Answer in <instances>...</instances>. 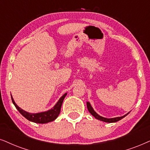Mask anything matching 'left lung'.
Instances as JSON below:
<instances>
[{
    "label": "left lung",
    "instance_id": "left-lung-1",
    "mask_svg": "<svg viewBox=\"0 0 150 150\" xmlns=\"http://www.w3.org/2000/svg\"><path fill=\"white\" fill-rule=\"evenodd\" d=\"M86 104H87V108H88V110L89 112L91 113V115H93L95 119H98V120L104 121V122H107V123H115V122H117V121H118L119 120H121V119H122L123 117H125V116H127L129 114V112H128L127 114H126V115H125L124 116H122V117H115V118L108 119V118H105V117H101V116H99L98 114H97L95 110H94L93 108V107L91 106V103H90L89 102H86Z\"/></svg>",
    "mask_w": 150,
    "mask_h": 150
}]
</instances>
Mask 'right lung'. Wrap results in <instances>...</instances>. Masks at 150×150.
Instances as JSON below:
<instances>
[{
  "instance_id": "obj_1",
  "label": "right lung",
  "mask_w": 150,
  "mask_h": 150,
  "mask_svg": "<svg viewBox=\"0 0 150 150\" xmlns=\"http://www.w3.org/2000/svg\"><path fill=\"white\" fill-rule=\"evenodd\" d=\"M67 93H65L62 97H61V98L59 99V101H57L56 104L53 107V108H51L49 110L45 111V112H42L39 113H29L27 112L25 110H23V109H21V108L18 107L16 103H15L14 100H13L12 96L11 95V100L13 105H15V107L16 108V109L19 111V112L24 117H25L27 120L32 122H34L36 123H47L51 121H54L55 119L58 117L60 112V110L62 107V104L64 99L66 97Z\"/></svg>"
}]
</instances>
